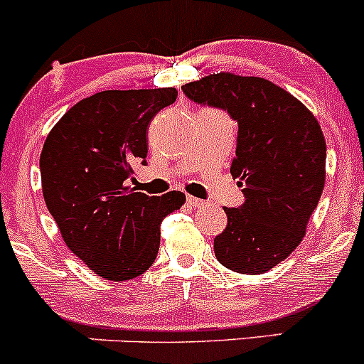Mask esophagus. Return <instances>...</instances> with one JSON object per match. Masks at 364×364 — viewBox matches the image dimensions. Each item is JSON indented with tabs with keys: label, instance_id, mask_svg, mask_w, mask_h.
Returning a JSON list of instances; mask_svg holds the SVG:
<instances>
[{
	"label": "esophagus",
	"instance_id": "34e87169",
	"mask_svg": "<svg viewBox=\"0 0 364 364\" xmlns=\"http://www.w3.org/2000/svg\"><path fill=\"white\" fill-rule=\"evenodd\" d=\"M186 203L192 205V208H203V205H205L203 199H197V197H193V196L186 197Z\"/></svg>",
	"mask_w": 364,
	"mask_h": 364
}]
</instances>
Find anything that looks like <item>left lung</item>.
Listing matches in <instances>:
<instances>
[{
	"instance_id": "1",
	"label": "left lung",
	"mask_w": 364,
	"mask_h": 364,
	"mask_svg": "<svg viewBox=\"0 0 364 364\" xmlns=\"http://www.w3.org/2000/svg\"><path fill=\"white\" fill-rule=\"evenodd\" d=\"M183 91L197 104L227 109L240 124L230 174L247 200L223 208L227 227L215 237L216 259L236 273H266L303 241L324 190L321 124L306 105L262 77L209 73Z\"/></svg>"
}]
</instances>
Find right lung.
<instances>
[{
  "instance_id": "1",
  "label": "right lung",
  "mask_w": 364,
  "mask_h": 364,
  "mask_svg": "<svg viewBox=\"0 0 364 364\" xmlns=\"http://www.w3.org/2000/svg\"><path fill=\"white\" fill-rule=\"evenodd\" d=\"M176 87L109 90L77 102L53 127L40 155L42 192L67 247L105 280L141 277L155 262L160 225L186 197L135 192L148 128L174 104Z\"/></svg>"
}]
</instances>
